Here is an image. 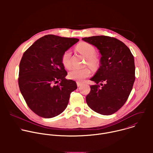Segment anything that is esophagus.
<instances>
[{
  "mask_svg": "<svg viewBox=\"0 0 153 153\" xmlns=\"http://www.w3.org/2000/svg\"><path fill=\"white\" fill-rule=\"evenodd\" d=\"M77 86H78V87H79V86H80L81 85H82V83H81V82H77Z\"/></svg>",
  "mask_w": 153,
  "mask_h": 153,
  "instance_id": "esophagus-1",
  "label": "esophagus"
}]
</instances>
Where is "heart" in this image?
Returning a JSON list of instances; mask_svg holds the SVG:
<instances>
[{
  "mask_svg": "<svg viewBox=\"0 0 153 153\" xmlns=\"http://www.w3.org/2000/svg\"><path fill=\"white\" fill-rule=\"evenodd\" d=\"M77 49L86 58L87 64L90 68L96 70L99 67V60L95 56L96 50L93 45L86 42H82L77 46ZM71 56L72 53L70 50L65 51L62 56V63L65 68L70 69L71 67ZM90 74L91 71L88 68L83 69L75 68L69 72L68 77L70 79L80 82L88 77Z\"/></svg>",
  "mask_w": 153,
  "mask_h": 153,
  "instance_id": "1",
  "label": "heart"
}]
</instances>
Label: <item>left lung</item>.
<instances>
[{
  "label": "left lung",
  "instance_id": "1",
  "mask_svg": "<svg viewBox=\"0 0 153 153\" xmlns=\"http://www.w3.org/2000/svg\"><path fill=\"white\" fill-rule=\"evenodd\" d=\"M82 40L96 47L101 54L100 67L90 79L96 84L90 86L86 103L97 113L113 114L125 104L133 89L134 56L124 43L114 37L96 36Z\"/></svg>",
  "mask_w": 153,
  "mask_h": 153
}]
</instances>
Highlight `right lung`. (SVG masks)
Listing matches in <instances>:
<instances>
[{
  "label": "right lung",
  "instance_id": "right-lung-1",
  "mask_svg": "<svg viewBox=\"0 0 153 153\" xmlns=\"http://www.w3.org/2000/svg\"><path fill=\"white\" fill-rule=\"evenodd\" d=\"M79 40L48 34L37 40L24 53L19 64V89L37 115L52 118L67 108L71 93L77 86L76 82L65 79L67 72L61 58Z\"/></svg>",
  "mask_w": 153,
  "mask_h": 153
}]
</instances>
